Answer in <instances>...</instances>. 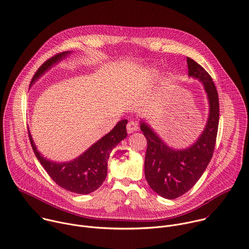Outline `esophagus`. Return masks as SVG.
I'll list each match as a JSON object with an SVG mask.
<instances>
[{
  "label": "esophagus",
  "instance_id": "obj_1",
  "mask_svg": "<svg viewBox=\"0 0 249 249\" xmlns=\"http://www.w3.org/2000/svg\"><path fill=\"white\" fill-rule=\"evenodd\" d=\"M136 131H138V124L136 122H134V121H130L127 124V132L129 134H131V133H134Z\"/></svg>",
  "mask_w": 249,
  "mask_h": 249
}]
</instances>
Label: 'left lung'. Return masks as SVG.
Wrapping results in <instances>:
<instances>
[{"label": "left lung", "mask_w": 249, "mask_h": 249, "mask_svg": "<svg viewBox=\"0 0 249 249\" xmlns=\"http://www.w3.org/2000/svg\"><path fill=\"white\" fill-rule=\"evenodd\" d=\"M187 63L189 76L202 83L209 104L207 123L196 142L187 148L174 149L144 121L140 125L147 142L145 179L152 191L167 199L183 196L202 176L213 155L219 125V98L211 76L194 59L187 57Z\"/></svg>", "instance_id": "8db88e82"}]
</instances>
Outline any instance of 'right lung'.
<instances>
[{"label": "right lung", "mask_w": 249, "mask_h": 249, "mask_svg": "<svg viewBox=\"0 0 249 249\" xmlns=\"http://www.w3.org/2000/svg\"><path fill=\"white\" fill-rule=\"evenodd\" d=\"M71 52H63L44 62L32 78L34 83L53 64L69 55ZM128 120L119 121L115 127L79 157L68 162H54L44 157L37 149L30 131L28 135L34 153L49 176L62 189L79 195H88L99 189L107 178V161L111 150L127 136Z\"/></svg>", "instance_id": "obj_1"}]
</instances>
